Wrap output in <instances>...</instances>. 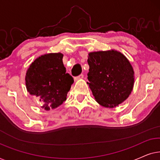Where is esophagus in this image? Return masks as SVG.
I'll return each mask as SVG.
<instances>
[{"mask_svg":"<svg viewBox=\"0 0 160 160\" xmlns=\"http://www.w3.org/2000/svg\"><path fill=\"white\" fill-rule=\"evenodd\" d=\"M84 78V75H83V74H81V75H79V76H76V77H74V81H78V80H80V79H82V78Z\"/></svg>","mask_w":160,"mask_h":160,"instance_id":"obj_1","label":"esophagus"}]
</instances>
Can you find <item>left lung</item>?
Segmentation results:
<instances>
[{
    "instance_id": "8db88e82",
    "label": "left lung",
    "mask_w": 160,
    "mask_h": 160,
    "mask_svg": "<svg viewBox=\"0 0 160 160\" xmlns=\"http://www.w3.org/2000/svg\"><path fill=\"white\" fill-rule=\"evenodd\" d=\"M87 78L89 88L100 106L112 108L128 99L134 86V70L117 50L89 52Z\"/></svg>"
}]
</instances>
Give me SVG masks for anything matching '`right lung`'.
I'll list each match as a JSON object with an SVG mask.
<instances>
[{
  "instance_id": "1",
  "label": "right lung",
  "mask_w": 160,
  "mask_h": 160,
  "mask_svg": "<svg viewBox=\"0 0 160 160\" xmlns=\"http://www.w3.org/2000/svg\"><path fill=\"white\" fill-rule=\"evenodd\" d=\"M63 54L49 53L37 58L28 68L25 84L28 92L43 102L46 111L54 109L66 100L73 78L62 62Z\"/></svg>"
}]
</instances>
